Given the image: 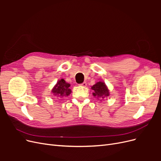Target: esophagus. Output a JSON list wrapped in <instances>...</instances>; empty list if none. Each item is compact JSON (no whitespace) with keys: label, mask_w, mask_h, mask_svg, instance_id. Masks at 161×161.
Instances as JSON below:
<instances>
[{"label":"esophagus","mask_w":161,"mask_h":161,"mask_svg":"<svg viewBox=\"0 0 161 161\" xmlns=\"http://www.w3.org/2000/svg\"><path fill=\"white\" fill-rule=\"evenodd\" d=\"M86 82H82V83H81V84H80V86H86Z\"/></svg>","instance_id":"obj_1"}]
</instances>
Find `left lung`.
<instances>
[{
    "mask_svg": "<svg viewBox=\"0 0 161 161\" xmlns=\"http://www.w3.org/2000/svg\"><path fill=\"white\" fill-rule=\"evenodd\" d=\"M91 89L94 91L92 95L95 97H97V98L99 97L104 99L109 95V91L103 82H97L93 86H92Z\"/></svg>",
    "mask_w": 161,
    "mask_h": 161,
    "instance_id": "obj_1",
    "label": "left lung"
}]
</instances>
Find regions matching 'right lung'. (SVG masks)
<instances>
[{
	"instance_id": "right-lung-1",
	"label": "right lung",
	"mask_w": 161,
	"mask_h": 161,
	"mask_svg": "<svg viewBox=\"0 0 161 161\" xmlns=\"http://www.w3.org/2000/svg\"><path fill=\"white\" fill-rule=\"evenodd\" d=\"M70 86V85L69 83L66 82L64 79H62L57 82L56 85L52 89V92L53 95L58 97L69 96L71 93Z\"/></svg>"
}]
</instances>
